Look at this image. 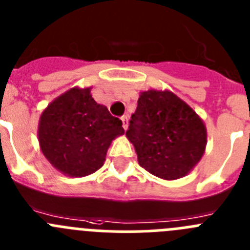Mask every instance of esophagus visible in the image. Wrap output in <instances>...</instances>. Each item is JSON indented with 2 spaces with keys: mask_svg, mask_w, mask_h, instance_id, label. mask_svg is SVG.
<instances>
[{
  "mask_svg": "<svg viewBox=\"0 0 250 250\" xmlns=\"http://www.w3.org/2000/svg\"><path fill=\"white\" fill-rule=\"evenodd\" d=\"M121 121H123L124 130H126L127 125H129V119H127V116H123V118H121Z\"/></svg>",
  "mask_w": 250,
  "mask_h": 250,
  "instance_id": "1",
  "label": "esophagus"
}]
</instances>
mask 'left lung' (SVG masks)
I'll return each mask as SVG.
<instances>
[{
	"label": "left lung",
	"instance_id": "8db88e82",
	"mask_svg": "<svg viewBox=\"0 0 250 250\" xmlns=\"http://www.w3.org/2000/svg\"><path fill=\"white\" fill-rule=\"evenodd\" d=\"M126 136L139 165L164 180L186 176L202 159L207 145L202 119L168 90L140 94Z\"/></svg>",
	"mask_w": 250,
	"mask_h": 250
}]
</instances>
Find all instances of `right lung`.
<instances>
[{"label":"right lung","mask_w":250,"mask_h":250,"mask_svg":"<svg viewBox=\"0 0 250 250\" xmlns=\"http://www.w3.org/2000/svg\"><path fill=\"white\" fill-rule=\"evenodd\" d=\"M124 132L121 120L93 99L90 88H72L44 109L38 141L52 166L70 177H83L104 165L111 141Z\"/></svg>","instance_id":"1"}]
</instances>
